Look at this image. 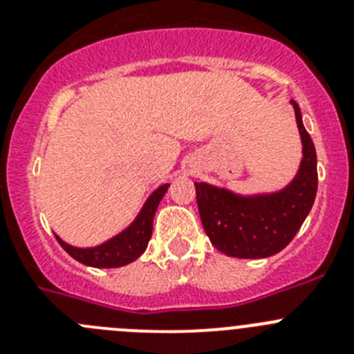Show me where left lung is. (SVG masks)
Instances as JSON below:
<instances>
[{
  "label": "left lung",
  "mask_w": 354,
  "mask_h": 354,
  "mask_svg": "<svg viewBox=\"0 0 354 354\" xmlns=\"http://www.w3.org/2000/svg\"><path fill=\"white\" fill-rule=\"evenodd\" d=\"M301 134L303 159L296 179L280 193L239 196L195 183L200 220L212 245L237 259H264L286 248L310 212L317 193V156L301 113L292 101Z\"/></svg>",
  "instance_id": "obj_1"
}]
</instances>
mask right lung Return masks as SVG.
<instances>
[{
    "label": "right lung",
    "instance_id": "1",
    "mask_svg": "<svg viewBox=\"0 0 354 354\" xmlns=\"http://www.w3.org/2000/svg\"><path fill=\"white\" fill-rule=\"evenodd\" d=\"M168 184H162L156 189L149 200L143 205L142 212L138 218L133 221L131 227H127L122 234H118L113 239L106 241L104 245L95 246V248H74L67 245L60 237L56 236L62 248L76 259L77 262L84 266H92V268H120L129 262L136 261L147 250L150 236H152V221H154L156 209L161 202L162 195L167 193Z\"/></svg>",
    "mask_w": 354,
    "mask_h": 354
}]
</instances>
